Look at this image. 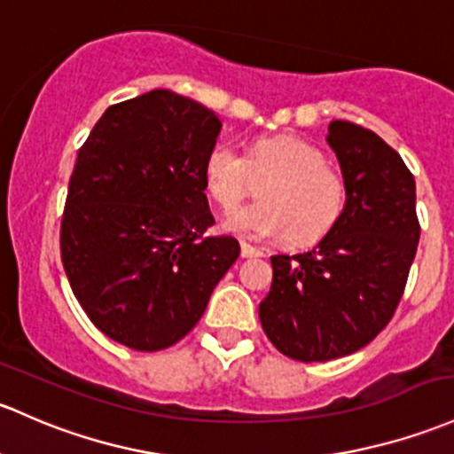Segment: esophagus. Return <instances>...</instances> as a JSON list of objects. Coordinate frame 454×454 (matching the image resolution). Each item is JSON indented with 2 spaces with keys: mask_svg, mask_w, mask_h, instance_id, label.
Returning <instances> with one entry per match:
<instances>
[{
  "mask_svg": "<svg viewBox=\"0 0 454 454\" xmlns=\"http://www.w3.org/2000/svg\"><path fill=\"white\" fill-rule=\"evenodd\" d=\"M241 256H246V259H252V256H263V250L256 246H252V243L241 241Z\"/></svg>",
  "mask_w": 454,
  "mask_h": 454,
  "instance_id": "obj_1",
  "label": "esophagus"
}]
</instances>
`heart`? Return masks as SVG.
Instances as JSON below:
<instances>
[{"label": "heart", "instance_id": "heart-1", "mask_svg": "<svg viewBox=\"0 0 454 454\" xmlns=\"http://www.w3.org/2000/svg\"><path fill=\"white\" fill-rule=\"evenodd\" d=\"M263 182V203L228 213L226 228L247 239H278L309 246L328 235L346 211L348 189L340 171L317 147L276 135L256 139L243 156L219 141L204 159V184L222 208H234Z\"/></svg>", "mask_w": 454, "mask_h": 454}]
</instances>
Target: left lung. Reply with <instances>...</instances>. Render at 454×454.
I'll list each match as a JSON object with an SVG mask.
<instances>
[{
	"instance_id": "left-lung-1",
	"label": "left lung",
	"mask_w": 454,
	"mask_h": 454,
	"mask_svg": "<svg viewBox=\"0 0 454 454\" xmlns=\"http://www.w3.org/2000/svg\"><path fill=\"white\" fill-rule=\"evenodd\" d=\"M346 211L311 252L271 256V289L259 304L267 340L302 364L364 348L389 324L416 259V180L398 152L367 128L331 121Z\"/></svg>"
}]
</instances>
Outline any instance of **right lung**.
<instances>
[{
    "instance_id": "obj_1",
    "label": "right lung",
    "mask_w": 454,
    "mask_h": 454,
    "mask_svg": "<svg viewBox=\"0 0 454 454\" xmlns=\"http://www.w3.org/2000/svg\"><path fill=\"white\" fill-rule=\"evenodd\" d=\"M219 130L202 104L156 89L108 106L78 150L60 259L95 328L132 350L183 340L239 256L235 237L204 235V159Z\"/></svg>"
}]
</instances>
